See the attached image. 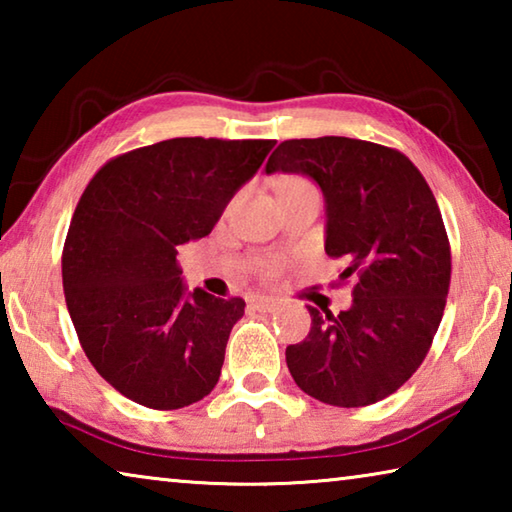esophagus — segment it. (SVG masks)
Returning <instances> with one entry per match:
<instances>
[{
    "label": "esophagus",
    "mask_w": 512,
    "mask_h": 512,
    "mask_svg": "<svg viewBox=\"0 0 512 512\" xmlns=\"http://www.w3.org/2000/svg\"><path fill=\"white\" fill-rule=\"evenodd\" d=\"M248 305L257 311H275L277 307H280V302H277L275 298H268V296H250Z\"/></svg>",
    "instance_id": "obj_1"
}]
</instances>
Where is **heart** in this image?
<instances>
[{
    "label": "heart",
    "instance_id": "heart-1",
    "mask_svg": "<svg viewBox=\"0 0 512 512\" xmlns=\"http://www.w3.org/2000/svg\"><path fill=\"white\" fill-rule=\"evenodd\" d=\"M305 187H314L309 183L307 178L302 176H284L280 183H277V192H293V189H305ZM277 264L275 259H268L262 266H259V271H262L264 277H275L277 275Z\"/></svg>",
    "mask_w": 512,
    "mask_h": 512
}]
</instances>
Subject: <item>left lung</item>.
<instances>
[{
  "mask_svg": "<svg viewBox=\"0 0 512 512\" xmlns=\"http://www.w3.org/2000/svg\"><path fill=\"white\" fill-rule=\"evenodd\" d=\"M314 178L327 203L325 253L354 280L352 307H307V339L287 348L296 384L318 402L368 406L393 395L427 357L443 320L452 250L436 196L404 153L350 137L287 140L266 173Z\"/></svg>",
  "mask_w": 512,
  "mask_h": 512,
  "instance_id": "1",
  "label": "left lung"
}]
</instances>
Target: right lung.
Segmentation results:
<instances>
[{"label": "right lung", "mask_w": 512, "mask_h": 512, "mask_svg": "<svg viewBox=\"0 0 512 512\" xmlns=\"http://www.w3.org/2000/svg\"><path fill=\"white\" fill-rule=\"evenodd\" d=\"M275 140L173 137L94 173L63 246V289L94 370L128 400L173 411L221 375L241 298L185 296L178 246L210 235Z\"/></svg>", "instance_id": "1"}]
</instances>
